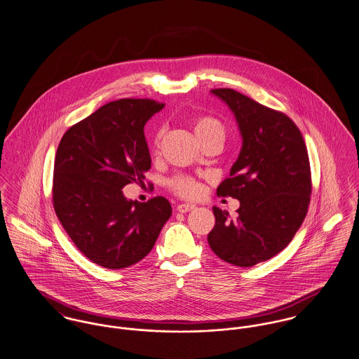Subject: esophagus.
<instances>
[{"mask_svg":"<svg viewBox=\"0 0 359 359\" xmlns=\"http://www.w3.org/2000/svg\"><path fill=\"white\" fill-rule=\"evenodd\" d=\"M196 205L195 204H189V203H184V204H178V207H177V210H178V212H182V214H185V212H188V211H192V210H195Z\"/></svg>","mask_w":359,"mask_h":359,"instance_id":"esophagus-1","label":"esophagus"}]
</instances>
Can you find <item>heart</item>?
<instances>
[{
    "instance_id": "1",
    "label": "heart",
    "mask_w": 359,
    "mask_h": 359,
    "mask_svg": "<svg viewBox=\"0 0 359 359\" xmlns=\"http://www.w3.org/2000/svg\"><path fill=\"white\" fill-rule=\"evenodd\" d=\"M192 129L195 133L196 138L198 140V142L208 140V138H219L224 140L225 137V128L224 125L217 121L215 118L211 116H200L196 118L192 122ZM161 135L156 137V145L159 142ZM168 187L171 188L172 192H175L177 195L181 197H187V198H194L200 195L201 192V185L191 177L187 175H178L174 177L172 180H170Z\"/></svg>"
}]
</instances>
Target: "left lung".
<instances>
[{"label": "left lung", "mask_w": 359, "mask_h": 359, "mask_svg": "<svg viewBox=\"0 0 359 359\" xmlns=\"http://www.w3.org/2000/svg\"><path fill=\"white\" fill-rule=\"evenodd\" d=\"M233 112L243 145L217 195L240 201L238 217L212 207L207 240L222 261L251 267L281 252L306 218L311 174L302 133L283 112L233 89H214Z\"/></svg>", "instance_id": "8db88e82"}]
</instances>
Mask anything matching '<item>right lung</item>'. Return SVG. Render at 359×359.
<instances>
[{
    "mask_svg": "<svg viewBox=\"0 0 359 359\" xmlns=\"http://www.w3.org/2000/svg\"><path fill=\"white\" fill-rule=\"evenodd\" d=\"M164 104L148 98L108 102L65 131L55 159L53 207L76 248L105 269L145 258L171 217L162 196L147 203L122 189L145 178L151 155L145 123Z\"/></svg>",
    "mask_w": 359,
    "mask_h": 359,
    "instance_id": "1",
    "label": "right lung"
}]
</instances>
